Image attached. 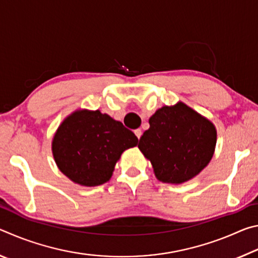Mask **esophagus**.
I'll list each match as a JSON object with an SVG mask.
<instances>
[{"mask_svg": "<svg viewBox=\"0 0 258 258\" xmlns=\"http://www.w3.org/2000/svg\"><path fill=\"white\" fill-rule=\"evenodd\" d=\"M134 133H135V135H137V138L140 139V138H141V135H142V131L140 130V128H138V130L134 131Z\"/></svg>", "mask_w": 258, "mask_h": 258, "instance_id": "34e87169", "label": "esophagus"}]
</instances>
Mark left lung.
<instances>
[{
  "label": "left lung",
  "mask_w": 258,
  "mask_h": 258,
  "mask_svg": "<svg viewBox=\"0 0 258 258\" xmlns=\"http://www.w3.org/2000/svg\"><path fill=\"white\" fill-rule=\"evenodd\" d=\"M149 124L138 147L150 159L158 180L165 183L189 181L211 161L216 130L184 103L158 109Z\"/></svg>",
  "instance_id": "left-lung-1"
}]
</instances>
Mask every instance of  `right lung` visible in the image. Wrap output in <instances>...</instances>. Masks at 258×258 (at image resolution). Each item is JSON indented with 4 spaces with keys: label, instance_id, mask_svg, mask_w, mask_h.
<instances>
[{
    "label": "right lung",
    "instance_id": "1",
    "mask_svg": "<svg viewBox=\"0 0 258 258\" xmlns=\"http://www.w3.org/2000/svg\"><path fill=\"white\" fill-rule=\"evenodd\" d=\"M138 145L135 134L107 113L76 111L63 120L52 142L54 160L72 181L85 186L106 183L121 152Z\"/></svg>",
    "mask_w": 258,
    "mask_h": 258
}]
</instances>
